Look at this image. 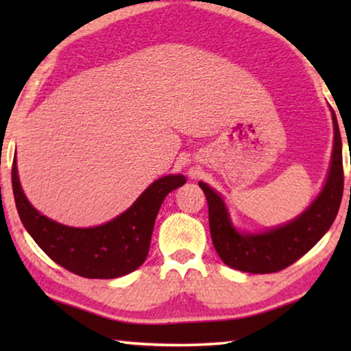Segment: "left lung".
I'll return each mask as SVG.
<instances>
[{
    "label": "left lung",
    "mask_w": 351,
    "mask_h": 351,
    "mask_svg": "<svg viewBox=\"0 0 351 351\" xmlns=\"http://www.w3.org/2000/svg\"><path fill=\"white\" fill-rule=\"evenodd\" d=\"M335 139L324 187L306 209L288 223L260 232H243L234 226L224 199L209 184L199 187L209 204L212 243L226 265L251 274H269L293 265L328 232L339 210L343 192L342 139L335 111H331Z\"/></svg>",
    "instance_id": "obj_1"
}]
</instances>
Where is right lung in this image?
<instances>
[{
	"label": "right lung",
	"mask_w": 351,
	"mask_h": 351,
	"mask_svg": "<svg viewBox=\"0 0 351 351\" xmlns=\"http://www.w3.org/2000/svg\"><path fill=\"white\" fill-rule=\"evenodd\" d=\"M186 184L184 175H167L152 182L121 215L94 228H73L40 213L23 192L16 156L12 165V189L19 215L34 241L64 269L86 278L127 276L144 263L153 226L164 198Z\"/></svg>",
	"instance_id": "add662e5"
}]
</instances>
